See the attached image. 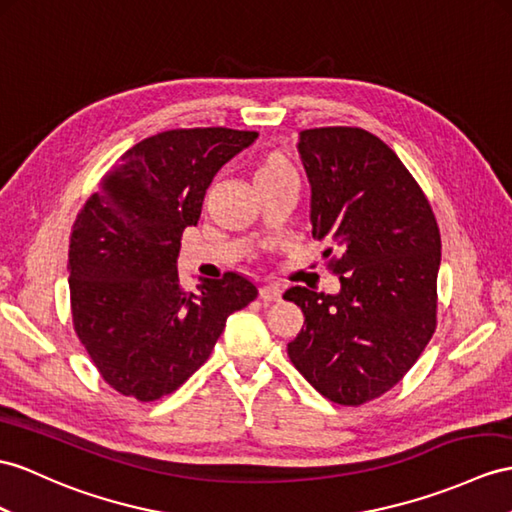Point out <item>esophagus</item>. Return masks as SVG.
<instances>
[{"instance_id":"obj_1","label":"esophagus","mask_w":512,"mask_h":512,"mask_svg":"<svg viewBox=\"0 0 512 512\" xmlns=\"http://www.w3.org/2000/svg\"><path fill=\"white\" fill-rule=\"evenodd\" d=\"M280 295H282V289L276 282H265L263 289H260V297L267 299V302H276V299H280Z\"/></svg>"}]
</instances>
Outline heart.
Masks as SVG:
<instances>
[{
	"label": "heart",
	"mask_w": 512,
	"mask_h": 512,
	"mask_svg": "<svg viewBox=\"0 0 512 512\" xmlns=\"http://www.w3.org/2000/svg\"><path fill=\"white\" fill-rule=\"evenodd\" d=\"M267 169H291V167H289V162H286L284 158H280V156H273V158L265 160L263 165H260V169H258V171H267ZM258 171H256V173H258Z\"/></svg>",
	"instance_id": "heart-1"
}]
</instances>
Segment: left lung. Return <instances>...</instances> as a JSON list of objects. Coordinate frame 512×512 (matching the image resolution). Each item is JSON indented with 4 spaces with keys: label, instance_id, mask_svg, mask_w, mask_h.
<instances>
[{
    "label": "left lung",
    "instance_id": "8db88e82",
    "mask_svg": "<svg viewBox=\"0 0 512 512\" xmlns=\"http://www.w3.org/2000/svg\"><path fill=\"white\" fill-rule=\"evenodd\" d=\"M297 152L313 236L341 252L330 263L341 291L284 293L306 317L286 350L323 397L360 406L393 389L432 339L441 234L415 178L371 132L302 130Z\"/></svg>",
    "mask_w": 512,
    "mask_h": 512
}]
</instances>
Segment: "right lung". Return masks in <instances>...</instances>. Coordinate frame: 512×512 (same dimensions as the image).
Here are the masks:
<instances>
[{"label":"right lung","mask_w":512,"mask_h":512,"mask_svg":"<svg viewBox=\"0 0 512 512\" xmlns=\"http://www.w3.org/2000/svg\"><path fill=\"white\" fill-rule=\"evenodd\" d=\"M256 139L230 128L149 136L119 158L73 223V328L121 395L154 402L180 389L228 317L256 299V284L234 271L186 291L176 265L182 232L197 226L215 173Z\"/></svg>","instance_id":"right-lung-1"}]
</instances>
